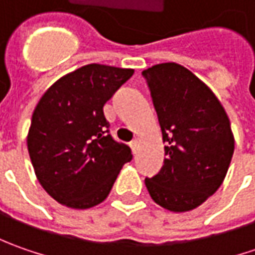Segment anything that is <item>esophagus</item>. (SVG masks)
Here are the masks:
<instances>
[{
	"mask_svg": "<svg viewBox=\"0 0 255 255\" xmlns=\"http://www.w3.org/2000/svg\"><path fill=\"white\" fill-rule=\"evenodd\" d=\"M130 149H132L133 154L137 152V149H139V142L137 140H133V142H130Z\"/></svg>",
	"mask_w": 255,
	"mask_h": 255,
	"instance_id": "1",
	"label": "esophagus"
}]
</instances>
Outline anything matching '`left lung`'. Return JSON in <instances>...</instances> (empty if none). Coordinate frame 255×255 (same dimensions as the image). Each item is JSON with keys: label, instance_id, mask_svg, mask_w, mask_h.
Returning <instances> with one entry per match:
<instances>
[{"label": "left lung", "instance_id": "1", "mask_svg": "<svg viewBox=\"0 0 255 255\" xmlns=\"http://www.w3.org/2000/svg\"><path fill=\"white\" fill-rule=\"evenodd\" d=\"M150 89L164 146V164L144 184L154 203L190 211L214 194L234 153V136L223 105L187 68L174 62L142 72Z\"/></svg>", "mask_w": 255, "mask_h": 255}]
</instances>
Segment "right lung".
<instances>
[{"label": "right lung", "mask_w": 255, "mask_h": 255, "mask_svg": "<svg viewBox=\"0 0 255 255\" xmlns=\"http://www.w3.org/2000/svg\"><path fill=\"white\" fill-rule=\"evenodd\" d=\"M133 69L89 64L58 79L32 113L26 137L36 179L61 204L85 210L102 203L130 147L115 142L103 105Z\"/></svg>", "instance_id": "obj_1"}]
</instances>
